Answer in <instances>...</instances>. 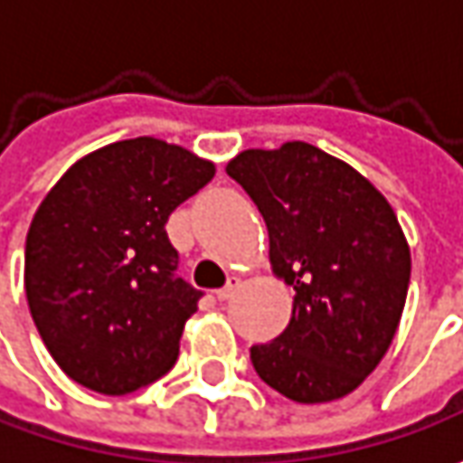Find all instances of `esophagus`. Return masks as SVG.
Listing matches in <instances>:
<instances>
[{
    "label": "esophagus",
    "instance_id": "obj_1",
    "mask_svg": "<svg viewBox=\"0 0 463 463\" xmlns=\"http://www.w3.org/2000/svg\"><path fill=\"white\" fill-rule=\"evenodd\" d=\"M240 278L237 276H232L229 278V280H226V286H223V288H219V291H216V298H219V301H229V298H232V296L237 294V288H240Z\"/></svg>",
    "mask_w": 463,
    "mask_h": 463
}]
</instances>
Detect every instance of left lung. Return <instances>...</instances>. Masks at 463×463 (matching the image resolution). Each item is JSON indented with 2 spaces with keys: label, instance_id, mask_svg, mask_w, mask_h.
<instances>
[{
  "label": "left lung",
  "instance_id": "obj_1",
  "mask_svg": "<svg viewBox=\"0 0 463 463\" xmlns=\"http://www.w3.org/2000/svg\"><path fill=\"white\" fill-rule=\"evenodd\" d=\"M226 175L258 205L273 273L296 291L288 327L250 347L258 376L301 404L345 397L389 350L407 298L412 262L392 205L304 141L247 149Z\"/></svg>",
  "mask_w": 463,
  "mask_h": 463
}]
</instances>
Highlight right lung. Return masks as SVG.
Listing matches in <instances>:
<instances>
[{"label":"right lung","mask_w":463,"mask_h":463,"mask_svg":"<svg viewBox=\"0 0 463 463\" xmlns=\"http://www.w3.org/2000/svg\"><path fill=\"white\" fill-rule=\"evenodd\" d=\"M213 175V162L138 136L81 156L51 187L27 232L25 294L69 379L118 397L175 365L203 294L177 276L165 226Z\"/></svg>","instance_id":"add662e5"}]
</instances>
